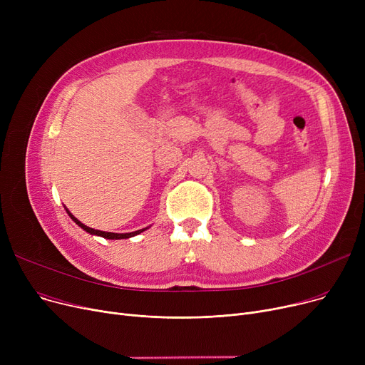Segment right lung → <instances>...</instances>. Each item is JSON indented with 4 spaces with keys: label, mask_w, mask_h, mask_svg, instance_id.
Returning <instances> with one entry per match:
<instances>
[{
    "label": "right lung",
    "mask_w": 365,
    "mask_h": 365,
    "mask_svg": "<svg viewBox=\"0 0 365 365\" xmlns=\"http://www.w3.org/2000/svg\"><path fill=\"white\" fill-rule=\"evenodd\" d=\"M66 208V207H65ZM66 213L69 215V217L78 225L81 229H84L86 232H88L90 235H98V237H102V238H106V240H125V238H131V237H136V235H139V234H142L143 231H146V229H149V226L148 227H143V229H139V231H134V232H127V234H115V232H105V231H98V229H93V227H88V226H86L84 223H81L78 219H76L69 210L66 208Z\"/></svg>",
    "instance_id": "right-lung-1"
}]
</instances>
